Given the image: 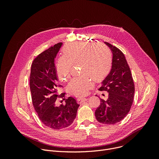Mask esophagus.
Returning a JSON list of instances; mask_svg holds the SVG:
<instances>
[{
    "instance_id": "34e87169",
    "label": "esophagus",
    "mask_w": 159,
    "mask_h": 159,
    "mask_svg": "<svg viewBox=\"0 0 159 159\" xmlns=\"http://www.w3.org/2000/svg\"><path fill=\"white\" fill-rule=\"evenodd\" d=\"M87 100V98H78V99H77V102H78V103L81 104V103H82L84 101H86Z\"/></svg>"
}]
</instances>
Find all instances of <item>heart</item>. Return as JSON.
<instances>
[{"label": "heart", "mask_w": 159, "mask_h": 159, "mask_svg": "<svg viewBox=\"0 0 159 159\" xmlns=\"http://www.w3.org/2000/svg\"><path fill=\"white\" fill-rule=\"evenodd\" d=\"M77 64L80 65L81 75L73 78L67 88L72 94L84 96L93 87V80L101 82L109 74L112 65L111 52L102 43L76 42L69 44L56 64L59 79L64 81L69 79L72 65Z\"/></svg>", "instance_id": "1"}]
</instances>
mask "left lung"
Here are the masks:
<instances>
[{
  "mask_svg": "<svg viewBox=\"0 0 159 159\" xmlns=\"http://www.w3.org/2000/svg\"><path fill=\"white\" fill-rule=\"evenodd\" d=\"M104 43L112 54V66L99 90L109 93V97L107 101L101 99L95 116L99 123L113 125L121 121L129 112L133 101L134 86L124 54L116 47Z\"/></svg>",
  "mask_w": 159,
  "mask_h": 159,
  "instance_id": "obj_1",
  "label": "left lung"
}]
</instances>
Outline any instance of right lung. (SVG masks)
<instances>
[{
	"label": "right lung",
	"instance_id": "add662e5",
	"mask_svg": "<svg viewBox=\"0 0 159 159\" xmlns=\"http://www.w3.org/2000/svg\"><path fill=\"white\" fill-rule=\"evenodd\" d=\"M63 43L55 44L39 54L33 61L30 80V90L34 107L39 120L47 126L60 129L69 126L76 118L79 104L69 97L65 104L56 105L57 97L63 98L65 93L57 95L59 85L55 59Z\"/></svg>",
	"mask_w": 159,
	"mask_h": 159
}]
</instances>
